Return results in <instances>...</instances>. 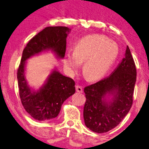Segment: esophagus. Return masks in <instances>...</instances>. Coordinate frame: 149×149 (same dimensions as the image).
Instances as JSON below:
<instances>
[{"label":"esophagus","instance_id":"obj_1","mask_svg":"<svg viewBox=\"0 0 149 149\" xmlns=\"http://www.w3.org/2000/svg\"><path fill=\"white\" fill-rule=\"evenodd\" d=\"M75 89H76V91L78 92V93H82V92H83V89H82V87L80 86H78V85L75 86Z\"/></svg>","mask_w":149,"mask_h":149}]
</instances>
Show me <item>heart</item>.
I'll list each match as a JSON object with an SVG mask.
<instances>
[{
    "mask_svg": "<svg viewBox=\"0 0 149 149\" xmlns=\"http://www.w3.org/2000/svg\"><path fill=\"white\" fill-rule=\"evenodd\" d=\"M119 52L117 44L102 35L85 37L77 42L74 52H68L64 65L71 73H75L80 63L84 64L83 72L88 80L100 79L116 61Z\"/></svg>",
    "mask_w": 149,
    "mask_h": 149,
    "instance_id": "obj_1",
    "label": "heart"
}]
</instances>
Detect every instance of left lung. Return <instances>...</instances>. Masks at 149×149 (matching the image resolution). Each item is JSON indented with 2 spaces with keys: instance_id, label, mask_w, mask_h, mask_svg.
Returning <instances> with one entry per match:
<instances>
[{
  "instance_id": "obj_1",
  "label": "left lung",
  "mask_w": 149,
  "mask_h": 149,
  "mask_svg": "<svg viewBox=\"0 0 149 149\" xmlns=\"http://www.w3.org/2000/svg\"><path fill=\"white\" fill-rule=\"evenodd\" d=\"M136 70L129 46L125 57L109 76L84 88L86 101L84 119L92 131L103 133L115 128L129 113L133 104ZM107 94L114 95L113 101L106 102Z\"/></svg>"
}]
</instances>
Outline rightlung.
Returning a JSON list of instances; mask_svg holds the SVG:
<instances>
[{"instance_id": "right-lung-1", "label": "right lung", "mask_w": 149, "mask_h": 149, "mask_svg": "<svg viewBox=\"0 0 149 149\" xmlns=\"http://www.w3.org/2000/svg\"><path fill=\"white\" fill-rule=\"evenodd\" d=\"M70 29L65 26H48L34 36L24 49L17 71L21 103L28 113L38 121L56 117L63 103L75 93V81L54 70L46 84L38 91H32L24 76L25 61L46 49H52L58 57L63 58L66 49V38Z\"/></svg>"}]
</instances>
